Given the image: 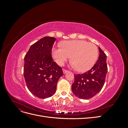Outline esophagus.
Returning a JSON list of instances; mask_svg holds the SVG:
<instances>
[{
    "label": "esophagus",
    "mask_w": 128,
    "mask_h": 128,
    "mask_svg": "<svg viewBox=\"0 0 128 128\" xmlns=\"http://www.w3.org/2000/svg\"><path fill=\"white\" fill-rule=\"evenodd\" d=\"M67 72H68V71L67 70H66V69H63V72H64V74H66Z\"/></svg>",
    "instance_id": "1"
}]
</instances>
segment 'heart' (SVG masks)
Listing matches in <instances>:
<instances>
[{
	"label": "heart",
	"mask_w": 128,
	"mask_h": 128,
	"mask_svg": "<svg viewBox=\"0 0 128 128\" xmlns=\"http://www.w3.org/2000/svg\"><path fill=\"white\" fill-rule=\"evenodd\" d=\"M61 48H53L52 55L56 62L62 66L70 58L72 67L80 72H86L94 64L98 56L96 45L82 40L64 41Z\"/></svg>",
	"instance_id": "b5f03b06"
}]
</instances>
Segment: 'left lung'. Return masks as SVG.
Listing matches in <instances>:
<instances>
[{
    "label": "left lung",
    "instance_id": "8db88e82",
    "mask_svg": "<svg viewBox=\"0 0 128 128\" xmlns=\"http://www.w3.org/2000/svg\"><path fill=\"white\" fill-rule=\"evenodd\" d=\"M99 50L98 60L94 67L82 74L74 75L72 90L79 98L90 99L98 94L104 86L107 72V56L100 48Z\"/></svg>",
    "mask_w": 128,
    "mask_h": 128
}]
</instances>
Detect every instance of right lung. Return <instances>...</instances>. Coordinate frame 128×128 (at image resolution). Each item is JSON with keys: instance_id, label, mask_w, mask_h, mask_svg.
Returning a JSON list of instances; mask_svg holds the SVG:
<instances>
[{"instance_id": "add662e5", "label": "right lung", "mask_w": 128, "mask_h": 128, "mask_svg": "<svg viewBox=\"0 0 128 128\" xmlns=\"http://www.w3.org/2000/svg\"><path fill=\"white\" fill-rule=\"evenodd\" d=\"M54 37H44L30 47L25 56L24 74L26 86L37 97L45 99L56 93L58 81L64 75L51 56Z\"/></svg>"}]
</instances>
